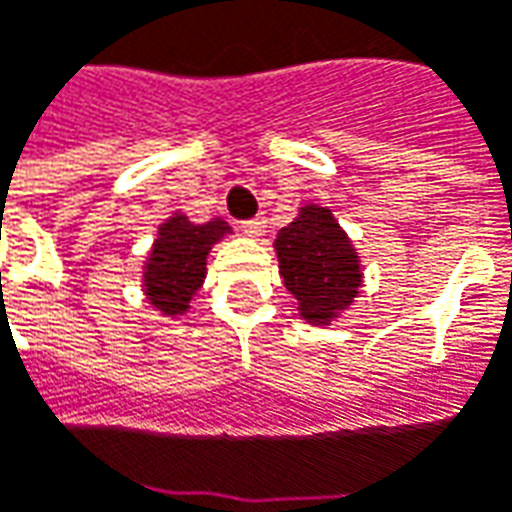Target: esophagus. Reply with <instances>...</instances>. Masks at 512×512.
I'll return each mask as SVG.
<instances>
[{
    "label": "esophagus",
    "instance_id": "1",
    "mask_svg": "<svg viewBox=\"0 0 512 512\" xmlns=\"http://www.w3.org/2000/svg\"><path fill=\"white\" fill-rule=\"evenodd\" d=\"M241 229L243 235H249V238H260L263 229H266V221H263V218H252V221H243Z\"/></svg>",
    "mask_w": 512,
    "mask_h": 512
}]
</instances>
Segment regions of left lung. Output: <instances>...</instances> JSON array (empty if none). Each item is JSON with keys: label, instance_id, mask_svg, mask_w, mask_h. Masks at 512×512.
Returning a JSON list of instances; mask_svg holds the SVG:
<instances>
[{"label": "left lung", "instance_id": "obj_1", "mask_svg": "<svg viewBox=\"0 0 512 512\" xmlns=\"http://www.w3.org/2000/svg\"><path fill=\"white\" fill-rule=\"evenodd\" d=\"M274 249L285 288L300 302L305 322L328 325L353 305L361 288V263L328 207H302L300 215L277 232Z\"/></svg>", "mask_w": 512, "mask_h": 512}]
</instances>
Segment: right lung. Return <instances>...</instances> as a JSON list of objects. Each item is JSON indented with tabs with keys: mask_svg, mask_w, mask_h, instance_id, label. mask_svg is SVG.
<instances>
[{
	"mask_svg": "<svg viewBox=\"0 0 512 512\" xmlns=\"http://www.w3.org/2000/svg\"><path fill=\"white\" fill-rule=\"evenodd\" d=\"M227 232L229 227L218 218L207 224H193L179 212L159 227V238L142 271L145 294L156 311L179 316L190 308V300L204 283L212 243L221 241Z\"/></svg>",
	"mask_w": 512,
	"mask_h": 512,
	"instance_id": "obj_1",
	"label": "right lung"
}]
</instances>
